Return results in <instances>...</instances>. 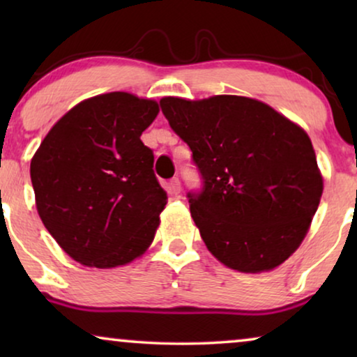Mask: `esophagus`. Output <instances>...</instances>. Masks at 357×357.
<instances>
[{
    "instance_id": "1",
    "label": "esophagus",
    "mask_w": 357,
    "mask_h": 357,
    "mask_svg": "<svg viewBox=\"0 0 357 357\" xmlns=\"http://www.w3.org/2000/svg\"><path fill=\"white\" fill-rule=\"evenodd\" d=\"M169 190H170V193L175 195V197H177V195H180V192H182V185H180V180L178 178L170 180V182H169Z\"/></svg>"
}]
</instances>
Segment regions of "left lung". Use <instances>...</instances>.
Masks as SVG:
<instances>
[{"instance_id": "8db88e82", "label": "left lung", "mask_w": 357, "mask_h": 357, "mask_svg": "<svg viewBox=\"0 0 357 357\" xmlns=\"http://www.w3.org/2000/svg\"><path fill=\"white\" fill-rule=\"evenodd\" d=\"M159 104L202 175V192L187 197L208 250L237 271L280 266L304 241L324 192L305 131L248 97Z\"/></svg>"}]
</instances>
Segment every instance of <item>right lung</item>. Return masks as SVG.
Returning <instances> with one entry per match:
<instances>
[{"label":"right lung","instance_id":"right-lung-1","mask_svg":"<svg viewBox=\"0 0 357 357\" xmlns=\"http://www.w3.org/2000/svg\"><path fill=\"white\" fill-rule=\"evenodd\" d=\"M158 102L128 92L82 100L48 131L31 162L43 226L73 260L114 268L153 242L167 193L139 136Z\"/></svg>","mask_w":357,"mask_h":357}]
</instances>
